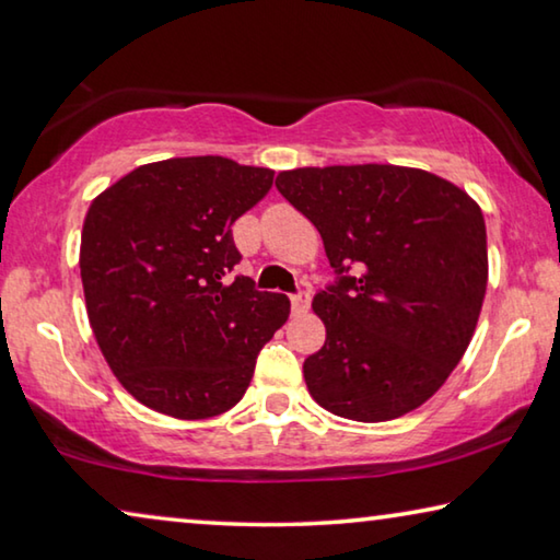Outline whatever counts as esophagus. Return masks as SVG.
<instances>
[{
    "instance_id": "1",
    "label": "esophagus",
    "mask_w": 560,
    "mask_h": 560,
    "mask_svg": "<svg viewBox=\"0 0 560 560\" xmlns=\"http://www.w3.org/2000/svg\"><path fill=\"white\" fill-rule=\"evenodd\" d=\"M308 304H312V299H308V291H299V294L291 296V308H294V314H306Z\"/></svg>"
}]
</instances>
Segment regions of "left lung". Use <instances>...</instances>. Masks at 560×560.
Here are the masks:
<instances>
[{"instance_id": "left-lung-1", "label": "left lung", "mask_w": 560, "mask_h": 560, "mask_svg": "<svg viewBox=\"0 0 560 560\" xmlns=\"http://www.w3.org/2000/svg\"><path fill=\"white\" fill-rule=\"evenodd\" d=\"M281 197L318 229L339 283L314 296L326 341L304 361L314 401L392 421L439 392L474 339L488 283L481 207L413 166L279 172ZM351 262L359 278H346Z\"/></svg>"}]
</instances>
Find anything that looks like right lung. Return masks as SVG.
<instances>
[{"instance_id": "add662e5", "label": "right lung", "mask_w": 560, "mask_h": 560, "mask_svg": "<svg viewBox=\"0 0 560 560\" xmlns=\"http://www.w3.org/2000/svg\"><path fill=\"white\" fill-rule=\"evenodd\" d=\"M271 184V168L176 156L137 166L92 201L79 248L89 324L139 404L197 421L242 401L291 304L246 277L221 279L242 259L234 221Z\"/></svg>"}]
</instances>
